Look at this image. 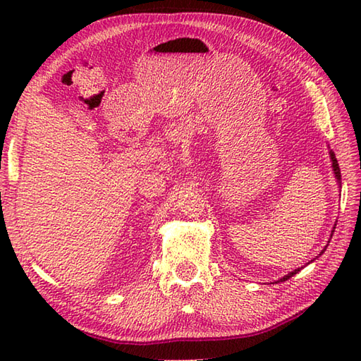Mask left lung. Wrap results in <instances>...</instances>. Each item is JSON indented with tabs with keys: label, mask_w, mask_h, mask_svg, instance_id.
Returning <instances> with one entry per match:
<instances>
[{
	"label": "left lung",
	"mask_w": 361,
	"mask_h": 361,
	"mask_svg": "<svg viewBox=\"0 0 361 361\" xmlns=\"http://www.w3.org/2000/svg\"><path fill=\"white\" fill-rule=\"evenodd\" d=\"M331 159H332V167H334V173H335V178H336V181L340 183L341 185V172H340V166H338V161H336V158H335V153L331 150ZM334 231H335V226H334ZM334 231H332V234H334ZM332 237V235H331ZM329 245V243H327ZM326 248L327 247H324V250L321 251V255H323V252L326 251ZM319 255V256H321ZM298 271H301V268H298V270H295V271H291V273H288L287 276H283L282 279H279V282H283V281H287V279H290L291 276H295Z\"/></svg>",
	"instance_id": "1"
}]
</instances>
